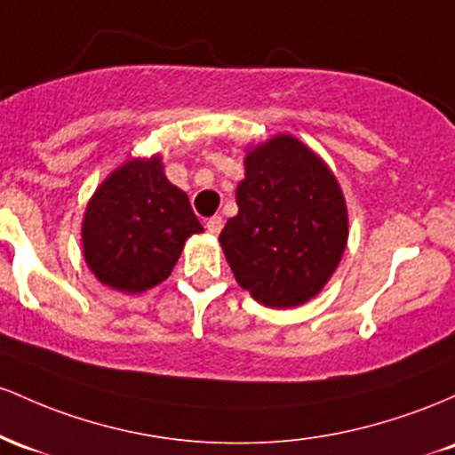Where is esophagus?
<instances>
[{
  "instance_id": "34e87169",
  "label": "esophagus",
  "mask_w": 455,
  "mask_h": 455,
  "mask_svg": "<svg viewBox=\"0 0 455 455\" xmlns=\"http://www.w3.org/2000/svg\"><path fill=\"white\" fill-rule=\"evenodd\" d=\"M221 228H223V219L219 217V214H214V217H211V219H208V221H206V229H208V232H211V234H214V236H217V234L221 232Z\"/></svg>"
}]
</instances>
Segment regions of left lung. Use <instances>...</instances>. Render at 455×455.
Instances as JSON below:
<instances>
[{
    "label": "left lung",
    "instance_id": "8db88e82",
    "mask_svg": "<svg viewBox=\"0 0 455 455\" xmlns=\"http://www.w3.org/2000/svg\"><path fill=\"white\" fill-rule=\"evenodd\" d=\"M244 170L238 214L219 236L229 268L258 303L303 305L329 282L348 241L338 180L290 135L255 148Z\"/></svg>",
    "mask_w": 455,
    "mask_h": 455
}]
</instances>
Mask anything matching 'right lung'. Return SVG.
Returning a JSON list of instances; mask_svg holds the SVG:
<instances>
[{
  "mask_svg": "<svg viewBox=\"0 0 455 455\" xmlns=\"http://www.w3.org/2000/svg\"><path fill=\"white\" fill-rule=\"evenodd\" d=\"M188 197L163 173L159 156L129 161L92 197L84 253L92 273L120 292H144L170 277L182 244L202 232Z\"/></svg>",
  "mask_w": 455,
  "mask_h": 455,
  "instance_id": "1",
  "label": "right lung"
}]
</instances>
